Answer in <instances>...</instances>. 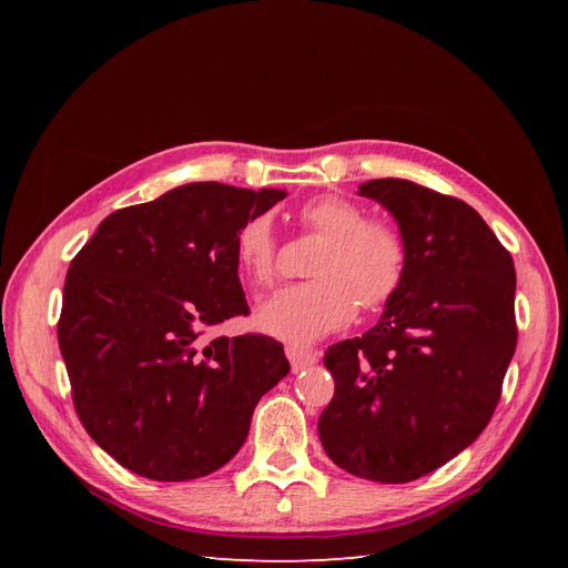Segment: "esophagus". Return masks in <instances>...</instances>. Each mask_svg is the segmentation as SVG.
Listing matches in <instances>:
<instances>
[{"instance_id":"obj_1","label":"esophagus","mask_w":568,"mask_h":568,"mask_svg":"<svg viewBox=\"0 0 568 568\" xmlns=\"http://www.w3.org/2000/svg\"><path fill=\"white\" fill-rule=\"evenodd\" d=\"M286 357H288L291 369H294V372H301L305 367H313L317 363V353L303 351V348H296V346H286Z\"/></svg>"}]
</instances>
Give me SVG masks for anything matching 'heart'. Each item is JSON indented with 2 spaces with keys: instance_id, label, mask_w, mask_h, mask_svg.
Listing matches in <instances>:
<instances>
[{
  "instance_id": "b5f03b06",
  "label": "heart",
  "mask_w": 568,
  "mask_h": 568,
  "mask_svg": "<svg viewBox=\"0 0 568 568\" xmlns=\"http://www.w3.org/2000/svg\"><path fill=\"white\" fill-rule=\"evenodd\" d=\"M301 225L324 239L311 263L313 282L280 291L257 311V326L291 346H307L348 326L355 307L388 305L405 284L409 248L403 230L367 217L353 199L322 194L303 203ZM234 255L246 277L270 288L277 282V236L270 215H251L234 234Z\"/></svg>"
}]
</instances>
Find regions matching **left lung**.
Instances as JSON below:
<instances>
[{
  "instance_id": "8db88e82",
  "label": "left lung",
  "mask_w": 568,
  "mask_h": 568,
  "mask_svg": "<svg viewBox=\"0 0 568 568\" xmlns=\"http://www.w3.org/2000/svg\"><path fill=\"white\" fill-rule=\"evenodd\" d=\"M359 194L398 220L409 267L379 324L326 348L336 390L317 432L341 469L407 484L471 445L500 403L517 272L469 203L395 178Z\"/></svg>"
}]
</instances>
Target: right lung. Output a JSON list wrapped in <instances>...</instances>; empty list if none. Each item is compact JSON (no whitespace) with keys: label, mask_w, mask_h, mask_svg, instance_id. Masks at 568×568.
<instances>
[{"label":"right lung","mask_w":568,"mask_h":568,"mask_svg":"<svg viewBox=\"0 0 568 568\" xmlns=\"http://www.w3.org/2000/svg\"><path fill=\"white\" fill-rule=\"evenodd\" d=\"M286 194L194 182L101 222L71 261L59 348L78 417L125 469L153 480L217 471L253 409L288 374L280 341L215 336L248 315L234 234Z\"/></svg>","instance_id":"obj_1"}]
</instances>
